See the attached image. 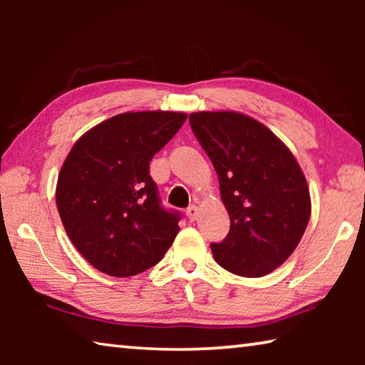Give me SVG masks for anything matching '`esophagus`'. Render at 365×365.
<instances>
[{
  "label": "esophagus",
  "instance_id": "34e87169",
  "mask_svg": "<svg viewBox=\"0 0 365 365\" xmlns=\"http://www.w3.org/2000/svg\"><path fill=\"white\" fill-rule=\"evenodd\" d=\"M187 217L193 222V220H196V217H197V207L196 206H190L188 209H187Z\"/></svg>",
  "mask_w": 365,
  "mask_h": 365
}]
</instances>
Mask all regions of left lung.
<instances>
[{
	"label": "left lung",
	"instance_id": "left-lung-1",
	"mask_svg": "<svg viewBox=\"0 0 365 365\" xmlns=\"http://www.w3.org/2000/svg\"><path fill=\"white\" fill-rule=\"evenodd\" d=\"M219 175L230 232L212 243L215 262L240 277H264L292 256L311 217L306 177L292 151L252 117L233 110L190 114Z\"/></svg>",
	"mask_w": 365,
	"mask_h": 365
}]
</instances>
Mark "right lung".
I'll list each match as a JSON object with an SVG mask.
<instances>
[{
  "instance_id": "1",
  "label": "right lung",
  "mask_w": 365,
  "mask_h": 365,
  "mask_svg": "<svg viewBox=\"0 0 365 365\" xmlns=\"http://www.w3.org/2000/svg\"><path fill=\"white\" fill-rule=\"evenodd\" d=\"M187 120L185 113H123L82 135L61 168L56 205L72 245L95 269L132 277L156 265L182 215L160 206L150 160Z\"/></svg>"
}]
</instances>
